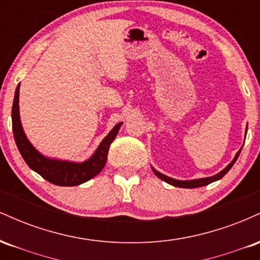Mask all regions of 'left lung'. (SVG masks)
Segmentation results:
<instances>
[{
    "label": "left lung",
    "mask_w": 260,
    "mask_h": 260,
    "mask_svg": "<svg viewBox=\"0 0 260 260\" xmlns=\"http://www.w3.org/2000/svg\"><path fill=\"white\" fill-rule=\"evenodd\" d=\"M240 153H241V150L238 151L237 154H236L235 159L232 160V162L230 164V165H228V168H225V169L222 170L221 172H219V174H217V175L213 176V177L201 178V180H193V181H177V180H174V178L168 177V176L160 174V172H157L156 170H154V169H153V171L155 172V175H156L157 177L161 178V180H162V181L168 182V183H170V184H172V186H175V187H181V188H197V187H203V186H207V184H209V183H211V182L220 180V178L223 177V176L228 174V172L230 171V169H231L232 166H234V164L236 162V160H237V157H238V155H240Z\"/></svg>",
    "instance_id": "8db88e82"
}]
</instances>
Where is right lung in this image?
<instances>
[{
    "label": "right lung",
    "mask_w": 260,
    "mask_h": 260,
    "mask_svg": "<svg viewBox=\"0 0 260 260\" xmlns=\"http://www.w3.org/2000/svg\"><path fill=\"white\" fill-rule=\"evenodd\" d=\"M18 96H19V85L17 86L16 94H14L13 106H12V128H13V136L16 144L20 155L28 166L35 172H38L45 180L51 182L57 186H78L80 183L89 181L95 177L105 166L109 154L110 145L112 140L117 136L121 123L116 124L115 128L107 134V137L103 140L98 150L88 161L82 164L67 162V161L50 160L44 157L40 153H38L32 145L26 139L23 132L22 124L19 120V106H18Z\"/></svg>",
    "instance_id": "1"
}]
</instances>
